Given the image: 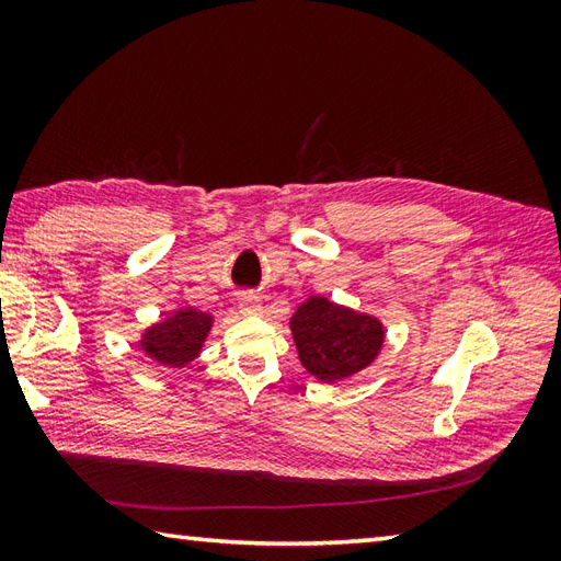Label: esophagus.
Wrapping results in <instances>:
<instances>
[{
  "instance_id": "obj_1",
  "label": "esophagus",
  "mask_w": 561,
  "mask_h": 561,
  "mask_svg": "<svg viewBox=\"0 0 561 561\" xmlns=\"http://www.w3.org/2000/svg\"><path fill=\"white\" fill-rule=\"evenodd\" d=\"M238 308H241L243 316H260L262 311H265V306H262L260 296H255V294H243L241 299H238Z\"/></svg>"
}]
</instances>
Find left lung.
Listing matches in <instances>:
<instances>
[{"label": "left lung", "mask_w": 561, "mask_h": 561, "mask_svg": "<svg viewBox=\"0 0 561 561\" xmlns=\"http://www.w3.org/2000/svg\"><path fill=\"white\" fill-rule=\"evenodd\" d=\"M299 362L313 378L332 386L371 366L386 342L383 320L311 294L289 320Z\"/></svg>", "instance_id": "left-lung-1"}]
</instances>
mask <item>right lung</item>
I'll list each match as a JSON object with an SVG mask.
<instances>
[{
	"label": "right lung",
	"instance_id": "add662e5",
	"mask_svg": "<svg viewBox=\"0 0 561 561\" xmlns=\"http://www.w3.org/2000/svg\"><path fill=\"white\" fill-rule=\"evenodd\" d=\"M214 328V316L195 306H178L141 330L139 350L165 368H185L202 354Z\"/></svg>",
	"mask_w": 561,
	"mask_h": 561
}]
</instances>
